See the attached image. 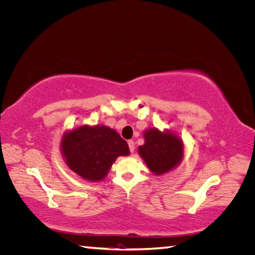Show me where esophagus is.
I'll use <instances>...</instances> for the list:
<instances>
[{
	"label": "esophagus",
	"instance_id": "obj_1",
	"mask_svg": "<svg viewBox=\"0 0 255 255\" xmlns=\"http://www.w3.org/2000/svg\"><path fill=\"white\" fill-rule=\"evenodd\" d=\"M128 143L129 151L133 153V152H134V150H135V142H134L133 140H128Z\"/></svg>",
	"mask_w": 255,
	"mask_h": 255
}]
</instances>
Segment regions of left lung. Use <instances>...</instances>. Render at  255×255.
Listing matches in <instances>:
<instances>
[{"instance_id": "left-lung-1", "label": "left lung", "mask_w": 255, "mask_h": 255, "mask_svg": "<svg viewBox=\"0 0 255 255\" xmlns=\"http://www.w3.org/2000/svg\"><path fill=\"white\" fill-rule=\"evenodd\" d=\"M144 143L138 148L142 160L155 175L165 174L181 164L184 157L182 138L169 129L150 128L143 132Z\"/></svg>"}]
</instances>
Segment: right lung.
Returning <instances> with one entry per match:
<instances>
[{
  "label": "right lung",
  "instance_id": "right-lung-1",
  "mask_svg": "<svg viewBox=\"0 0 255 255\" xmlns=\"http://www.w3.org/2000/svg\"><path fill=\"white\" fill-rule=\"evenodd\" d=\"M60 151L67 166L89 182L104 180L117 157L129 154L127 141L115 129L87 125L65 132Z\"/></svg>",
  "mask_w": 255,
  "mask_h": 255
}]
</instances>
